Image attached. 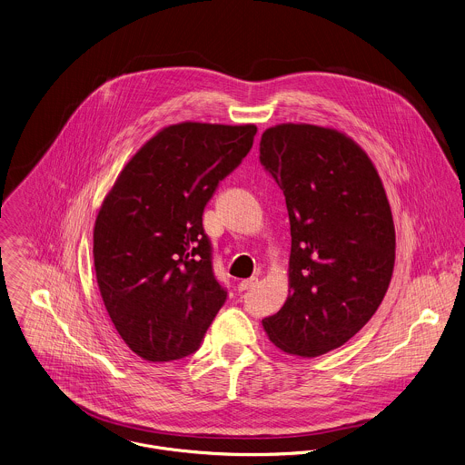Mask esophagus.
Instances as JSON below:
<instances>
[{"instance_id": "obj_1", "label": "esophagus", "mask_w": 465, "mask_h": 465, "mask_svg": "<svg viewBox=\"0 0 465 465\" xmlns=\"http://www.w3.org/2000/svg\"><path fill=\"white\" fill-rule=\"evenodd\" d=\"M257 283H259V279H257V277H252V279L248 280H241V282H239V291H248V289H253Z\"/></svg>"}]
</instances>
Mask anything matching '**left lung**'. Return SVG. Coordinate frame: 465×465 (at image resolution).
<instances>
[{"label": "left lung", "mask_w": 465, "mask_h": 465, "mask_svg": "<svg viewBox=\"0 0 465 465\" xmlns=\"http://www.w3.org/2000/svg\"><path fill=\"white\" fill-rule=\"evenodd\" d=\"M261 163L283 190L291 224V294L262 325L280 351L316 358L381 305L395 262L391 210L371 158L334 129L272 127Z\"/></svg>", "instance_id": "obj_1"}]
</instances>
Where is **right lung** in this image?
I'll list each match as a JSON object with an SVG mask.
<instances>
[{"instance_id": "obj_1", "label": "right lung", "mask_w": 465, "mask_h": 465, "mask_svg": "<svg viewBox=\"0 0 465 465\" xmlns=\"http://www.w3.org/2000/svg\"><path fill=\"white\" fill-rule=\"evenodd\" d=\"M255 134V125L165 127L104 199L94 233L98 289L125 345L147 361L195 352L226 302L203 212Z\"/></svg>"}]
</instances>
